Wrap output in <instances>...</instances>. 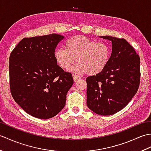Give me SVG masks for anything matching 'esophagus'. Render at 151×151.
<instances>
[{
    "label": "esophagus",
    "instance_id": "esophagus-1",
    "mask_svg": "<svg viewBox=\"0 0 151 151\" xmlns=\"http://www.w3.org/2000/svg\"><path fill=\"white\" fill-rule=\"evenodd\" d=\"M73 80H74V82H76L78 80L81 79V76H79L78 75H73Z\"/></svg>",
    "mask_w": 151,
    "mask_h": 151
}]
</instances>
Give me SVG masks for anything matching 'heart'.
<instances>
[{"mask_svg":"<svg viewBox=\"0 0 151 151\" xmlns=\"http://www.w3.org/2000/svg\"><path fill=\"white\" fill-rule=\"evenodd\" d=\"M110 56L107 44L95 42L89 37L75 36L67 40L64 49L54 52V58L61 68L68 70L76 62L72 70L78 73H87L89 75L100 73L106 67Z\"/></svg>","mask_w":151,"mask_h":151,"instance_id":"1","label":"heart"}]
</instances>
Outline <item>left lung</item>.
Instances as JSON below:
<instances>
[{
	"instance_id": "8db88e82",
	"label": "left lung",
	"mask_w": 151,
	"mask_h": 151,
	"mask_svg": "<svg viewBox=\"0 0 151 151\" xmlns=\"http://www.w3.org/2000/svg\"><path fill=\"white\" fill-rule=\"evenodd\" d=\"M101 37L111 41L112 52L106 68L86 78L87 105L95 114L110 115L124 108L137 93L140 58L124 38Z\"/></svg>"
}]
</instances>
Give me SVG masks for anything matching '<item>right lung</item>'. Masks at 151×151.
Segmentation results:
<instances>
[{
    "label": "right lung",
    "mask_w": 151,
    "mask_h": 151,
    "mask_svg": "<svg viewBox=\"0 0 151 151\" xmlns=\"http://www.w3.org/2000/svg\"><path fill=\"white\" fill-rule=\"evenodd\" d=\"M60 34L24 37L9 59V88L14 101L32 116L47 119L65 104L73 84L72 74L64 71L54 58Z\"/></svg>",
    "instance_id": "right-lung-1"
}]
</instances>
